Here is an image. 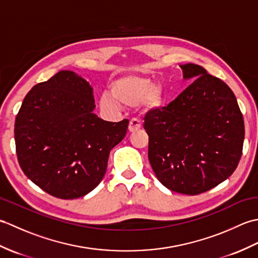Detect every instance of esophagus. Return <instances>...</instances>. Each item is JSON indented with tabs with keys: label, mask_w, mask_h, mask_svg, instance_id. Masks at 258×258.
I'll use <instances>...</instances> for the list:
<instances>
[{
	"label": "esophagus",
	"mask_w": 258,
	"mask_h": 258,
	"mask_svg": "<svg viewBox=\"0 0 258 258\" xmlns=\"http://www.w3.org/2000/svg\"><path fill=\"white\" fill-rule=\"evenodd\" d=\"M142 126V123L140 122V120L138 118H132L130 120V124H128V131L130 132H136V131H139L141 128Z\"/></svg>",
	"instance_id": "obj_1"
}]
</instances>
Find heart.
I'll list each match as a JSON object with an SVG mask.
<instances>
[{
    "mask_svg": "<svg viewBox=\"0 0 258 258\" xmlns=\"http://www.w3.org/2000/svg\"><path fill=\"white\" fill-rule=\"evenodd\" d=\"M109 94L105 93L100 98V106L106 111L115 109L118 103L128 107L141 104L146 111H155L165 103L163 85L142 75L127 74L115 79L109 85Z\"/></svg>",
    "mask_w": 258,
    "mask_h": 258,
    "instance_id": "heart-1",
    "label": "heart"
}]
</instances>
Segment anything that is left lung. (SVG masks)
<instances>
[{
  "label": "left lung",
  "instance_id": "left-lung-1",
  "mask_svg": "<svg viewBox=\"0 0 258 258\" xmlns=\"http://www.w3.org/2000/svg\"><path fill=\"white\" fill-rule=\"evenodd\" d=\"M193 83L173 102L147 112L149 160L158 180L173 191L197 195L236 169L245 136L233 91L200 65H179Z\"/></svg>",
  "mask_w": 258,
  "mask_h": 258
}]
</instances>
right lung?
Segmentation results:
<instances>
[{
  "label": "right lung",
  "instance_id": "add662e5",
  "mask_svg": "<svg viewBox=\"0 0 258 258\" xmlns=\"http://www.w3.org/2000/svg\"><path fill=\"white\" fill-rule=\"evenodd\" d=\"M93 89L72 71L32 87L14 125L22 171L58 199L89 194L106 172L109 152L124 139L128 119L107 122L93 112Z\"/></svg>",
  "mask_w": 258,
  "mask_h": 258
}]
</instances>
